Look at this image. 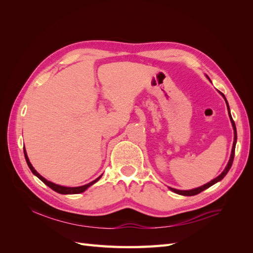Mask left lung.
<instances>
[{
  "label": "left lung",
  "instance_id": "1",
  "mask_svg": "<svg viewBox=\"0 0 253 253\" xmlns=\"http://www.w3.org/2000/svg\"><path fill=\"white\" fill-rule=\"evenodd\" d=\"M221 95H223L224 99L226 100L227 108H228V114H229V117H230L231 124H232V126H233V131H234V140H233V145H232V151H231V156H230V159H229V162H228V164H227V166H226V168H225V170H224L223 172H221V173H220V175H218L216 178H214V179H213V180H211L210 182L206 183V185H204V186H202V187H198V188H195V189H192V190H186V191H183V190H177V189H174V188H169L171 191H173L174 193H177V194H179V195H183V196H193V195H196V194H198V193L203 192L204 190L208 189L209 187L213 186L214 183H216L217 181H219V180L223 179V178L225 177V176L227 175L228 171L230 170V168H231L232 163H233V158H234V152H235V144H236V139H237V134H236L235 124H234V121H233V119H232V117H231L230 109H229V104H228V102H227V99H226V97L224 96V94H221Z\"/></svg>",
  "mask_w": 253,
  "mask_h": 253
}]
</instances>
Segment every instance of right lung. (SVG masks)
I'll return each instance as SVG.
<instances>
[{"mask_svg":"<svg viewBox=\"0 0 253 253\" xmlns=\"http://www.w3.org/2000/svg\"><path fill=\"white\" fill-rule=\"evenodd\" d=\"M24 155H25L26 163H27V165H28V167H29L30 171H32V172L37 176L38 178L41 179V180L45 183V185L48 186L50 189H52L53 191H56V192H58V193H60V194H78V193H82V192H84V191H85L87 188H89L91 185H94L95 182H97L99 179H100L101 176H102V175H100V176H99V177L96 178L95 180L90 181L89 183H86V185L81 186V187H63V186H60V185H56V183H53V182H51V181H49V180H47V179H45V178L43 177V176H41L39 173H38V172L34 169V167L32 166V164H30L25 149H24Z\"/></svg>","mask_w":253,"mask_h":253,"instance_id":"right-lung-1","label":"right lung"}]
</instances>
